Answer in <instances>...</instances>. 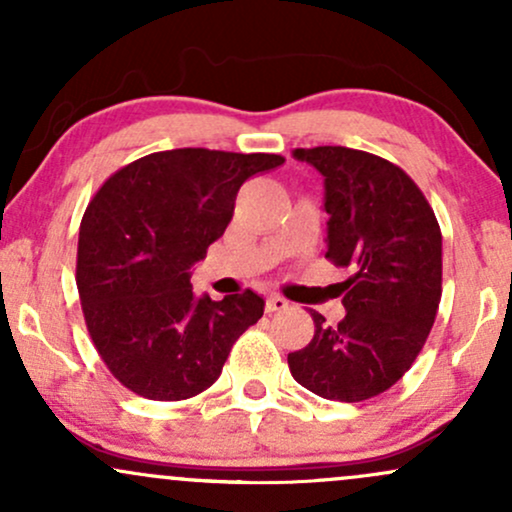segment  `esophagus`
Here are the masks:
<instances>
[{
  "label": "esophagus",
  "instance_id": "34e87169",
  "mask_svg": "<svg viewBox=\"0 0 512 512\" xmlns=\"http://www.w3.org/2000/svg\"><path fill=\"white\" fill-rule=\"evenodd\" d=\"M289 308V301H286L284 296H267V301H264V310H267V313H281V310H286Z\"/></svg>",
  "mask_w": 512,
  "mask_h": 512
}]
</instances>
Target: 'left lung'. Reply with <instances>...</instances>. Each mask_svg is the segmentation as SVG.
Returning a JSON list of instances; mask_svg holds the SVG:
<instances>
[{
    "mask_svg": "<svg viewBox=\"0 0 512 512\" xmlns=\"http://www.w3.org/2000/svg\"><path fill=\"white\" fill-rule=\"evenodd\" d=\"M325 178L327 252L342 281L339 325L310 313L315 334L289 354L296 383L334 402L390 390L424 349L443 291V236L431 204L395 163L346 149H296Z\"/></svg>",
    "mask_w": 512,
    "mask_h": 512,
    "instance_id": "8db88e82",
    "label": "left lung"
}]
</instances>
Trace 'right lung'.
<instances>
[{"instance_id": "obj_1", "label": "right lung", "mask_w": 512, "mask_h": 512, "mask_svg": "<svg viewBox=\"0 0 512 512\" xmlns=\"http://www.w3.org/2000/svg\"><path fill=\"white\" fill-rule=\"evenodd\" d=\"M284 156L173 149L103 182L79 228L76 289L98 356L134 395L180 402L216 383L236 339L264 313L250 289L192 293L190 267L233 219L245 180Z\"/></svg>"}]
</instances>
